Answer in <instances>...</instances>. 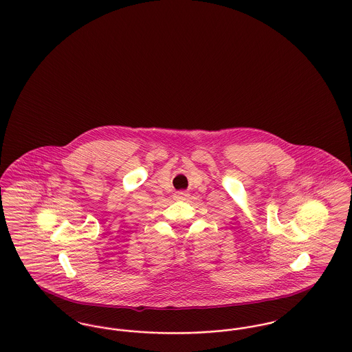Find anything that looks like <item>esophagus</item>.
Returning <instances> with one entry per match:
<instances>
[{
	"instance_id": "1",
	"label": "esophagus",
	"mask_w": 352,
	"mask_h": 352,
	"mask_svg": "<svg viewBox=\"0 0 352 352\" xmlns=\"http://www.w3.org/2000/svg\"><path fill=\"white\" fill-rule=\"evenodd\" d=\"M187 192H184V191H178L177 194H175V199H178V201H184L186 198H187Z\"/></svg>"
}]
</instances>
